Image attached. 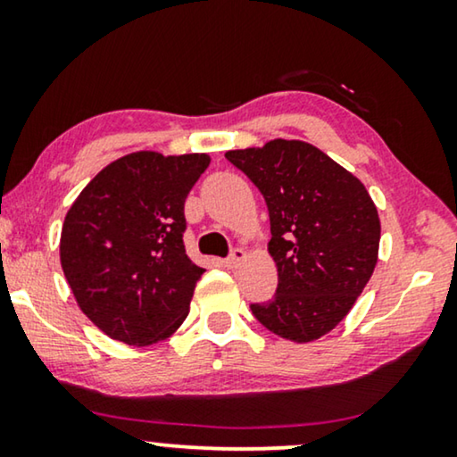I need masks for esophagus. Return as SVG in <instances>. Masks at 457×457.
Returning a JSON list of instances; mask_svg holds the SVG:
<instances>
[{"mask_svg": "<svg viewBox=\"0 0 457 457\" xmlns=\"http://www.w3.org/2000/svg\"><path fill=\"white\" fill-rule=\"evenodd\" d=\"M245 260H247V253L243 252V249L237 247V249H233V252H230V255L224 262H227V268L235 270V268H239L241 262H245Z\"/></svg>", "mask_w": 457, "mask_h": 457, "instance_id": "obj_1", "label": "esophagus"}]
</instances>
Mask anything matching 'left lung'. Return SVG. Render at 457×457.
Wrapping results in <instances>:
<instances>
[{
  "label": "left lung",
  "instance_id": "1",
  "mask_svg": "<svg viewBox=\"0 0 457 457\" xmlns=\"http://www.w3.org/2000/svg\"><path fill=\"white\" fill-rule=\"evenodd\" d=\"M266 199L278 287L252 312L270 333L310 343L353 308L378 260L380 218L358 177L297 139L227 152Z\"/></svg>",
  "mask_w": 457,
  "mask_h": 457
}]
</instances>
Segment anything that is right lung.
Listing matches in <instances>:
<instances>
[{
  "instance_id": "right-lung-1",
  "label": "right lung",
  "mask_w": 457,
  "mask_h": 457,
  "mask_svg": "<svg viewBox=\"0 0 457 457\" xmlns=\"http://www.w3.org/2000/svg\"><path fill=\"white\" fill-rule=\"evenodd\" d=\"M208 166V154L122 155L68 210L62 270L79 308L110 339L154 345L189 314L205 270L185 253V199Z\"/></svg>"
}]
</instances>
